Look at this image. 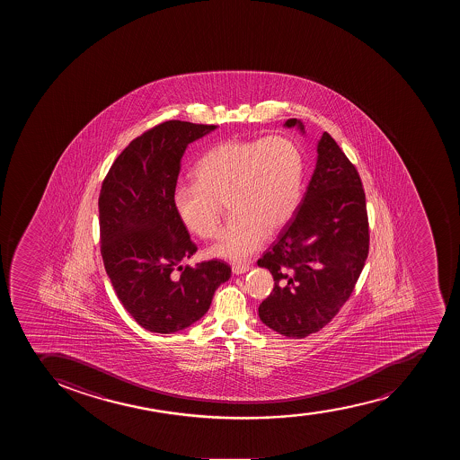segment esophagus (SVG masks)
I'll use <instances>...</instances> for the list:
<instances>
[{
    "instance_id": "34e87169",
    "label": "esophagus",
    "mask_w": 460,
    "mask_h": 460,
    "mask_svg": "<svg viewBox=\"0 0 460 460\" xmlns=\"http://www.w3.org/2000/svg\"><path fill=\"white\" fill-rule=\"evenodd\" d=\"M251 270V265L249 264H234L233 265V273L234 274H244L247 273Z\"/></svg>"
}]
</instances>
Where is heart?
Returning <instances> with one entry per match:
<instances>
[{
    "label": "heart",
    "mask_w": 460,
    "mask_h": 460,
    "mask_svg": "<svg viewBox=\"0 0 460 460\" xmlns=\"http://www.w3.org/2000/svg\"><path fill=\"white\" fill-rule=\"evenodd\" d=\"M195 184H180L172 204L182 226L209 240L218 234L220 202L233 216L211 255L243 261L287 226L300 204L305 157L287 137L229 139L207 151L193 168Z\"/></svg>",
    "instance_id": "b5f03b06"
}]
</instances>
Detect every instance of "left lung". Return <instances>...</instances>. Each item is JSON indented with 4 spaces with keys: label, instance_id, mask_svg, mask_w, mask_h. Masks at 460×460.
Listing matches in <instances>:
<instances>
[{
    "label": "left lung",
    "instance_id": "obj_1",
    "mask_svg": "<svg viewBox=\"0 0 460 460\" xmlns=\"http://www.w3.org/2000/svg\"><path fill=\"white\" fill-rule=\"evenodd\" d=\"M285 128L305 135L301 119ZM314 175L294 217L258 265L274 288L260 318L283 336L303 339L325 327L354 291L368 253L366 195L354 164L327 132L316 146Z\"/></svg>",
    "mask_w": 460,
    "mask_h": 460
}]
</instances>
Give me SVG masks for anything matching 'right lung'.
<instances>
[{"label": "right lung", "instance_id": "add662e5", "mask_svg": "<svg viewBox=\"0 0 460 460\" xmlns=\"http://www.w3.org/2000/svg\"><path fill=\"white\" fill-rule=\"evenodd\" d=\"M216 128L164 121L133 139L102 184L99 223L106 273L124 309L148 332L169 334L190 327L231 278V267L222 261L182 267L198 247L172 204L187 146Z\"/></svg>", "mask_w": 460, "mask_h": 460}]
</instances>
